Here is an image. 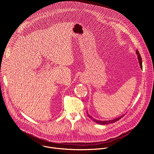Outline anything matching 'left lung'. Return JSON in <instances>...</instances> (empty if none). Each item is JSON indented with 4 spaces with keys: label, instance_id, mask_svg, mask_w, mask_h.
<instances>
[{
    "label": "left lung",
    "instance_id": "obj_1",
    "mask_svg": "<svg viewBox=\"0 0 154 154\" xmlns=\"http://www.w3.org/2000/svg\"><path fill=\"white\" fill-rule=\"evenodd\" d=\"M136 55L137 56V59H138V60H139V65H140V67L141 69H142V58H141V56H140V54H139V51H138L137 50L136 51ZM87 112V115H88V116L89 118H91V119L94 122H95L96 123H98V124L101 125H107V124H110V123H115L116 122L119 120L121 118H122V117L125 116V114H123V115L121 116L120 117H117V118H116V119H112V120H97V119H94L92 116H91L89 114H88V112Z\"/></svg>",
    "mask_w": 154,
    "mask_h": 154
}]
</instances>
